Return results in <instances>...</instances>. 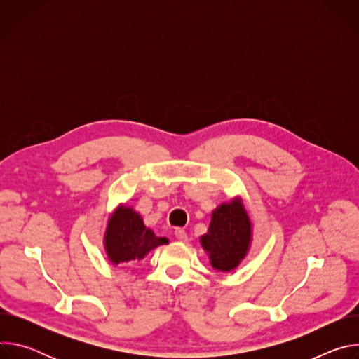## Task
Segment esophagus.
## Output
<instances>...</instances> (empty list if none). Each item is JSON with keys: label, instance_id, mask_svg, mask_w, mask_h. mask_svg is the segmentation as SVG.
<instances>
[{"label": "esophagus", "instance_id": "obj_1", "mask_svg": "<svg viewBox=\"0 0 359 359\" xmlns=\"http://www.w3.org/2000/svg\"><path fill=\"white\" fill-rule=\"evenodd\" d=\"M175 237H176L179 241H186V240H187V233H186L183 229H176V230H175Z\"/></svg>", "mask_w": 359, "mask_h": 359}]
</instances>
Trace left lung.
<instances>
[{
  "label": "left lung",
  "mask_w": 359,
  "mask_h": 359,
  "mask_svg": "<svg viewBox=\"0 0 359 359\" xmlns=\"http://www.w3.org/2000/svg\"><path fill=\"white\" fill-rule=\"evenodd\" d=\"M250 236V220L241 204L233 201L222 204L213 213L209 233L201 237V244L209 252L215 269L230 271L244 259Z\"/></svg>",
  "instance_id": "left-lung-1"
}]
</instances>
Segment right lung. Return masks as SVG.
Listing matches in <instances>:
<instances>
[{
    "instance_id": "add662e5",
    "label": "right lung",
    "mask_w": 359,
    "mask_h": 359,
    "mask_svg": "<svg viewBox=\"0 0 359 359\" xmlns=\"http://www.w3.org/2000/svg\"><path fill=\"white\" fill-rule=\"evenodd\" d=\"M166 243L165 237H156L143 224L140 216L128 208H121L115 213L105 237L107 252L115 264L142 260L151 248Z\"/></svg>"
}]
</instances>
